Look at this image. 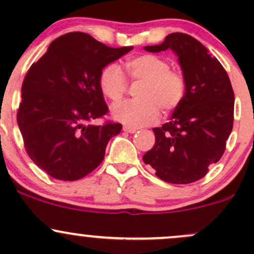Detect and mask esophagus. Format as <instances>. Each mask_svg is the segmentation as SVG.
<instances>
[{"label":"esophagus","mask_w":254,"mask_h":254,"mask_svg":"<svg viewBox=\"0 0 254 254\" xmlns=\"http://www.w3.org/2000/svg\"><path fill=\"white\" fill-rule=\"evenodd\" d=\"M123 130L125 131V132H129V133H135L136 131H137V129L136 127H127V125H125V127H123Z\"/></svg>","instance_id":"1"}]
</instances>
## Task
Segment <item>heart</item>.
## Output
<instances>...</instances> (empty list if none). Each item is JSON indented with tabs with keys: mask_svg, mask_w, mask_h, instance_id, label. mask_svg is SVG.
I'll return each instance as SVG.
<instances>
[{
	"mask_svg": "<svg viewBox=\"0 0 254 254\" xmlns=\"http://www.w3.org/2000/svg\"><path fill=\"white\" fill-rule=\"evenodd\" d=\"M132 81H142L136 93V100L123 101L112 107L117 121L131 127L154 124L160 118V109L170 113L179 107L186 93V80L165 58L155 55H139L127 62ZM101 92L113 103L124 98L127 80L121 66L111 63L101 70L99 76Z\"/></svg>",
	"mask_w": 254,
	"mask_h": 254,
	"instance_id": "heart-1",
	"label": "heart"
}]
</instances>
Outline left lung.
I'll use <instances>...</instances> for the list:
<instances>
[{
    "label": "left lung",
    "mask_w": 254,
    "mask_h": 254,
    "mask_svg": "<svg viewBox=\"0 0 254 254\" xmlns=\"http://www.w3.org/2000/svg\"><path fill=\"white\" fill-rule=\"evenodd\" d=\"M149 52L171 49L179 58L186 93L171 121L154 127L155 144L143 155L156 177L171 184L202 179L226 150L234 121V92L216 57L193 37L171 33Z\"/></svg>",
    "instance_id": "obj_1"
}]
</instances>
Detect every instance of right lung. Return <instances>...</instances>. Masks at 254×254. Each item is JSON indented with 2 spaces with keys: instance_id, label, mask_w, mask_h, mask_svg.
<instances>
[{
  "instance_id": "1",
  "label": "right lung",
  "mask_w": 254,
  "mask_h": 254,
  "mask_svg": "<svg viewBox=\"0 0 254 254\" xmlns=\"http://www.w3.org/2000/svg\"><path fill=\"white\" fill-rule=\"evenodd\" d=\"M132 49L110 48L89 34L71 32L55 39L28 69L17 125L28 156L50 177L78 180L103 162L106 145L122 124H90L109 112L99 76Z\"/></svg>"
}]
</instances>
